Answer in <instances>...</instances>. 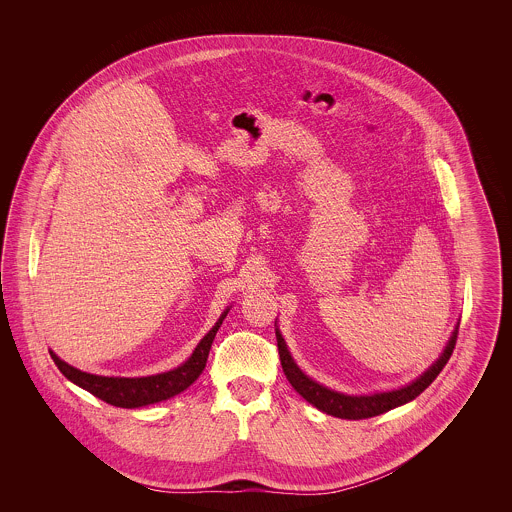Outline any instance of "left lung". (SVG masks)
I'll return each mask as SVG.
<instances>
[{
	"label": "left lung",
	"mask_w": 512,
	"mask_h": 512,
	"mask_svg": "<svg viewBox=\"0 0 512 512\" xmlns=\"http://www.w3.org/2000/svg\"><path fill=\"white\" fill-rule=\"evenodd\" d=\"M457 334H459V330L453 332L451 340L447 343V347L441 353L438 361L430 366L418 380H414L413 384H409L401 390L374 393V395H359V397L357 395H343V393L328 390L317 382H313L293 363L292 355H290V351L284 343V338L278 330H276V341H278L280 363H282L284 374L290 380L293 390L297 391L301 397H305L313 407H317L318 411H322V413L332 414V416H338V418H347V420H361V418H370V416L388 413L399 405H405V403L413 401L414 397H418L422 391L426 390L438 378L439 372L443 370V366L447 365V361L451 359L455 343H457Z\"/></svg>",
	"instance_id": "obj_1"
}]
</instances>
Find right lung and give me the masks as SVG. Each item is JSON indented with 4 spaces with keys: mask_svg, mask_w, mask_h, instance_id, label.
Wrapping results in <instances>:
<instances>
[{
    "mask_svg": "<svg viewBox=\"0 0 512 512\" xmlns=\"http://www.w3.org/2000/svg\"><path fill=\"white\" fill-rule=\"evenodd\" d=\"M228 309L222 313L219 322L211 328V332L197 343L192 357L178 368L163 372V374H155V376H146V378H109V376H96V374H88L82 372L74 366L67 365L65 361H61L53 351H49L53 363L63 372L65 378H69L73 384L90 391L92 395L99 397L101 401L122 407V409H136V407H144L151 403H159L165 399H171L174 395H178L180 391L190 388L195 380L199 378V374L203 372V368L207 365V357H209V349L211 343L217 336V330L222 324V320L226 317Z\"/></svg>",
    "mask_w": 512,
    "mask_h": 512,
    "instance_id": "obj_1",
    "label": "right lung"
}]
</instances>
